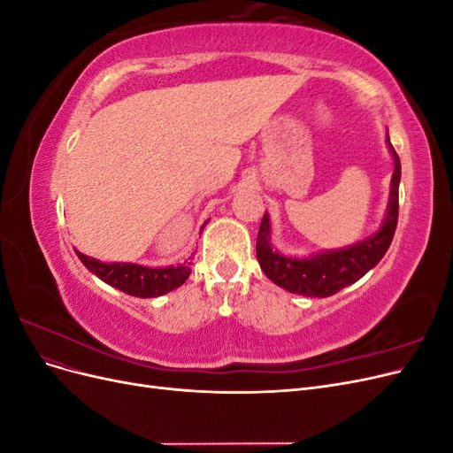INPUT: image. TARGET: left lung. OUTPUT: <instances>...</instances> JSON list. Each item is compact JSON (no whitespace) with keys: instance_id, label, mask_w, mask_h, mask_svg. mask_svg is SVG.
Returning <instances> with one entry per match:
<instances>
[{"instance_id":"1","label":"left lung","mask_w":453,"mask_h":453,"mask_svg":"<svg viewBox=\"0 0 453 453\" xmlns=\"http://www.w3.org/2000/svg\"><path fill=\"white\" fill-rule=\"evenodd\" d=\"M386 143L393 157L395 170L391 175L386 217L374 234L340 250L319 251L308 257H289L272 245V225L266 211L257 236V258L268 280L295 295L325 298L361 280L368 270L380 263L389 250L396 221H399L401 160L389 142V132H386Z\"/></svg>"}]
</instances>
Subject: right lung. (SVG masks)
Returning <instances> with one entry per match:
<instances>
[{
	"label": "right lung",
	"instance_id": "1",
	"mask_svg": "<svg viewBox=\"0 0 453 453\" xmlns=\"http://www.w3.org/2000/svg\"><path fill=\"white\" fill-rule=\"evenodd\" d=\"M75 253L81 258V263H83L94 276H98L107 285L115 287V289L138 298H153L166 295L177 289L180 285H183L190 276L188 260L177 266L149 268L143 265L132 263H102V260L87 257L83 253H79L77 250Z\"/></svg>",
	"mask_w": 453,
	"mask_h": 453
}]
</instances>
